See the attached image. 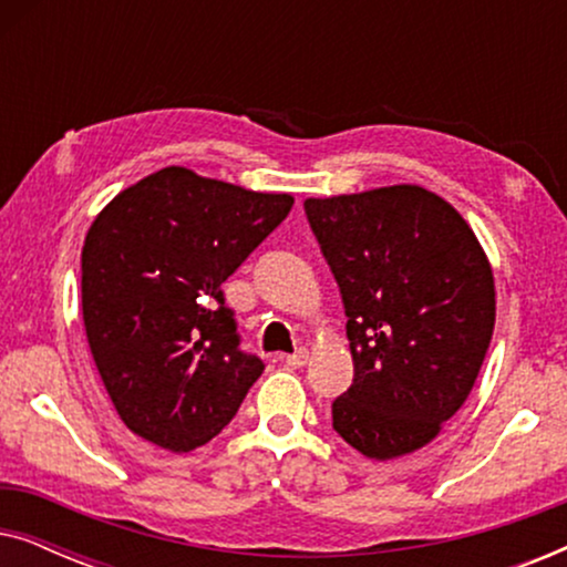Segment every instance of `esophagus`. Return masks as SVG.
Segmentation results:
<instances>
[{"label":"esophagus","instance_id":"obj_1","mask_svg":"<svg viewBox=\"0 0 567 567\" xmlns=\"http://www.w3.org/2000/svg\"><path fill=\"white\" fill-rule=\"evenodd\" d=\"M307 361H309V351H307V348H299V351H293L291 355H286V363H289L291 369H301Z\"/></svg>","mask_w":567,"mask_h":567}]
</instances>
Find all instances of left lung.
<instances>
[{
  "mask_svg": "<svg viewBox=\"0 0 567 567\" xmlns=\"http://www.w3.org/2000/svg\"><path fill=\"white\" fill-rule=\"evenodd\" d=\"M305 214L340 286L353 355L332 429L371 460L415 452L464 405L485 361L491 262L456 208L421 185L307 198Z\"/></svg>",
  "mask_w": 567,
  "mask_h": 567,
  "instance_id": "8db88e82",
  "label": "left lung"
}]
</instances>
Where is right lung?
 Here are the masks:
<instances>
[{
  "label": "right lung",
  "instance_id": "right-lung-1",
  "mask_svg": "<svg viewBox=\"0 0 567 567\" xmlns=\"http://www.w3.org/2000/svg\"><path fill=\"white\" fill-rule=\"evenodd\" d=\"M255 193L165 167L118 193L84 237L82 317L121 421L169 452L219 436L262 361L243 351L221 284L289 216Z\"/></svg>",
  "mask_w": 567,
  "mask_h": 567
}]
</instances>
